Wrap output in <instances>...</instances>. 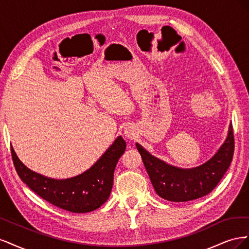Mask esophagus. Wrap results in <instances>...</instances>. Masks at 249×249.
<instances>
[{
  "instance_id": "esophagus-1",
  "label": "esophagus",
  "mask_w": 249,
  "mask_h": 249,
  "mask_svg": "<svg viewBox=\"0 0 249 249\" xmlns=\"http://www.w3.org/2000/svg\"><path fill=\"white\" fill-rule=\"evenodd\" d=\"M124 136L127 139L133 140V139H135V137H136V131H135L133 127L127 126V127H125V130H124Z\"/></svg>"
}]
</instances>
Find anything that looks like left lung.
Masks as SVG:
<instances>
[{"label":"left lung","mask_w":249,"mask_h":249,"mask_svg":"<svg viewBox=\"0 0 249 249\" xmlns=\"http://www.w3.org/2000/svg\"><path fill=\"white\" fill-rule=\"evenodd\" d=\"M231 124L227 139L217 153L197 167L179 168L167 164L136 143L143 164L156 193L169 201H189L205 196L212 191L229 169L233 155Z\"/></svg>","instance_id":"left-lung-1"}]
</instances>
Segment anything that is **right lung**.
<instances>
[{"mask_svg": "<svg viewBox=\"0 0 249 249\" xmlns=\"http://www.w3.org/2000/svg\"><path fill=\"white\" fill-rule=\"evenodd\" d=\"M125 150V141L118 136L91 167L79 176L56 179L37 173L22 163L11 146L14 167L30 189L60 209L72 213H88L107 201L119 158Z\"/></svg>", "mask_w": 249, "mask_h": 249, "instance_id": "1", "label": "right lung"}]
</instances>
